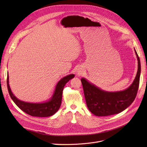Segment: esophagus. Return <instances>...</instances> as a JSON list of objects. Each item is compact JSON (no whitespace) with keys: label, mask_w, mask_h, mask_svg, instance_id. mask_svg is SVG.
Masks as SVG:
<instances>
[{"label":"esophagus","mask_w":147,"mask_h":147,"mask_svg":"<svg viewBox=\"0 0 147 147\" xmlns=\"http://www.w3.org/2000/svg\"><path fill=\"white\" fill-rule=\"evenodd\" d=\"M77 74H78V75H80V74H82V71L80 70H78V71H77Z\"/></svg>","instance_id":"obj_1"}]
</instances>
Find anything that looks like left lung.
I'll return each instance as SVG.
<instances>
[{
  "label": "left lung",
  "mask_w": 147,
  "mask_h": 147,
  "mask_svg": "<svg viewBox=\"0 0 147 147\" xmlns=\"http://www.w3.org/2000/svg\"><path fill=\"white\" fill-rule=\"evenodd\" d=\"M138 61V69L132 83L126 90L119 91H106L96 86L85 78H82L86 105L96 116L105 117L118 114L131 105L134 100L139 85L141 66L140 59L134 48Z\"/></svg>",
  "instance_id": "left-lung-1"
}]
</instances>
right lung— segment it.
Wrapping results in <instances>:
<instances>
[{
  "instance_id": "1",
  "label": "right lung",
  "mask_w": 147,
  "mask_h": 147,
  "mask_svg": "<svg viewBox=\"0 0 147 147\" xmlns=\"http://www.w3.org/2000/svg\"><path fill=\"white\" fill-rule=\"evenodd\" d=\"M74 74H70L62 78L57 82L51 98L47 101L34 103L21 100L13 94L9 84V76L7 73V88L10 97L15 104L23 112L32 117H47L55 114L60 108L63 91L65 84L74 78Z\"/></svg>"
}]
</instances>
